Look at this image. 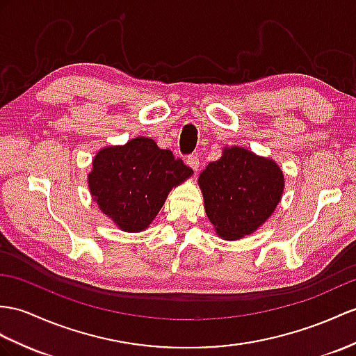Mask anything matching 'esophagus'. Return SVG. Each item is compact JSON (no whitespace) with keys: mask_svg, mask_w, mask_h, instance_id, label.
Here are the masks:
<instances>
[{"mask_svg":"<svg viewBox=\"0 0 356 356\" xmlns=\"http://www.w3.org/2000/svg\"><path fill=\"white\" fill-rule=\"evenodd\" d=\"M186 163H187V166H190L193 170L199 169V157H197V155H188V157L186 159Z\"/></svg>","mask_w":356,"mask_h":356,"instance_id":"1","label":"esophagus"}]
</instances>
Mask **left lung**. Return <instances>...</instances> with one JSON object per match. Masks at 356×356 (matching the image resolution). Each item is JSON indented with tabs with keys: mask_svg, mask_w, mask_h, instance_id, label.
Wrapping results in <instances>:
<instances>
[{
	"mask_svg": "<svg viewBox=\"0 0 356 356\" xmlns=\"http://www.w3.org/2000/svg\"><path fill=\"white\" fill-rule=\"evenodd\" d=\"M204 208L216 232L238 240L270 218L284 192V173L272 159L231 146L199 175Z\"/></svg>",
	"mask_w": 356,
	"mask_h": 356,
	"instance_id": "8db88e82",
	"label": "left lung"
}]
</instances>
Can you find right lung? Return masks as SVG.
<instances>
[{
	"instance_id": "right-lung-1",
	"label": "right lung",
	"mask_w": 356,
	"mask_h": 356,
	"mask_svg": "<svg viewBox=\"0 0 356 356\" xmlns=\"http://www.w3.org/2000/svg\"><path fill=\"white\" fill-rule=\"evenodd\" d=\"M92 166L88 183L93 201L125 232L148 228L170 190L193 173L172 151L160 149L148 137L102 148Z\"/></svg>"
}]
</instances>
